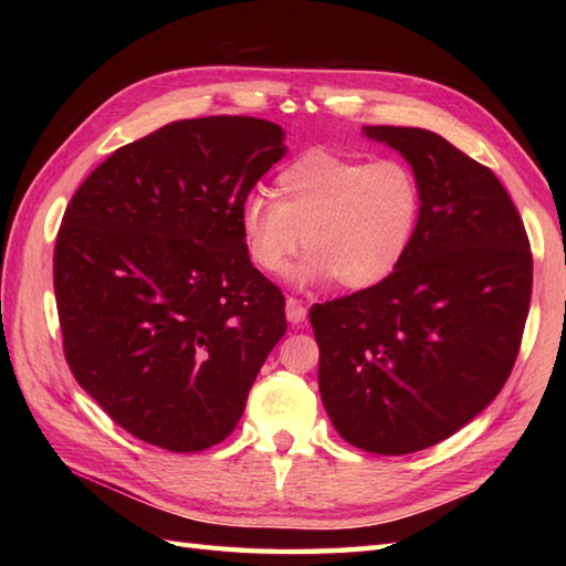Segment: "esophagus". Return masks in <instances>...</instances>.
Here are the masks:
<instances>
[{
    "instance_id": "34e87169",
    "label": "esophagus",
    "mask_w": 566,
    "mask_h": 566,
    "mask_svg": "<svg viewBox=\"0 0 566 566\" xmlns=\"http://www.w3.org/2000/svg\"><path fill=\"white\" fill-rule=\"evenodd\" d=\"M286 318H290L292 326H302V323L306 321V308L294 296L286 298Z\"/></svg>"
}]
</instances>
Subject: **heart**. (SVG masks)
Returning <instances> with one entry per match:
<instances>
[{
	"instance_id": "b5f03b06",
	"label": "heart",
	"mask_w": 566,
	"mask_h": 566,
	"mask_svg": "<svg viewBox=\"0 0 566 566\" xmlns=\"http://www.w3.org/2000/svg\"><path fill=\"white\" fill-rule=\"evenodd\" d=\"M423 219V185L399 158H345L314 148L274 179V201L250 197L240 209V240L264 274H282L308 250L292 280L298 286L338 280L363 292L391 276L413 248Z\"/></svg>"
}]
</instances>
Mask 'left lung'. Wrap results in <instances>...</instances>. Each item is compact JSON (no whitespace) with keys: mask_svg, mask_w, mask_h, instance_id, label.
Instances as JSON below:
<instances>
[{"mask_svg":"<svg viewBox=\"0 0 566 566\" xmlns=\"http://www.w3.org/2000/svg\"><path fill=\"white\" fill-rule=\"evenodd\" d=\"M423 185L413 248L369 290L311 308L318 389L355 448L408 454L454 436L506 384L531 308L533 255L489 167L426 128L365 126Z\"/></svg>","mask_w":566,"mask_h":566,"instance_id":"obj_1","label":"left lung"}]
</instances>
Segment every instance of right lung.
<instances>
[{
  "instance_id": "1",
  "label": "right lung",
  "mask_w": 566,
  "mask_h": 566,
  "mask_svg": "<svg viewBox=\"0 0 566 566\" xmlns=\"http://www.w3.org/2000/svg\"><path fill=\"white\" fill-rule=\"evenodd\" d=\"M284 153L264 118H185L112 153L67 203L53 252L65 359L143 442L226 440L286 333L280 286L240 240L250 189Z\"/></svg>"
}]
</instances>
